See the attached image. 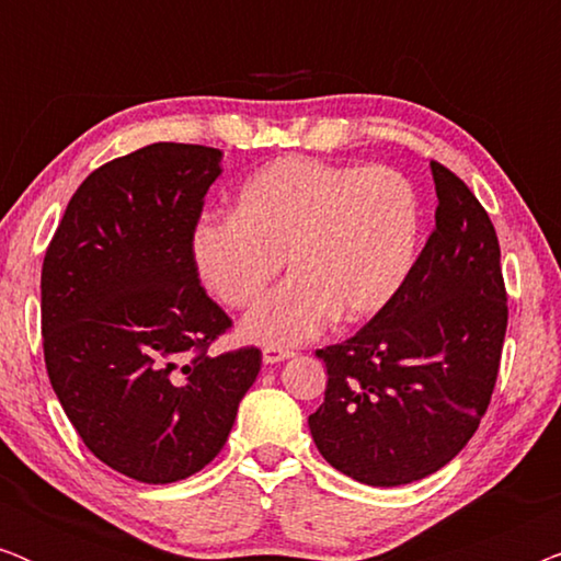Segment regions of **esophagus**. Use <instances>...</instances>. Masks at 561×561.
<instances>
[{
    "mask_svg": "<svg viewBox=\"0 0 561 561\" xmlns=\"http://www.w3.org/2000/svg\"><path fill=\"white\" fill-rule=\"evenodd\" d=\"M290 357H294V352L283 350V347H265V350H263V363H265V365L283 363V359H290Z\"/></svg>",
    "mask_w": 561,
    "mask_h": 561,
    "instance_id": "obj_1",
    "label": "esophagus"
}]
</instances>
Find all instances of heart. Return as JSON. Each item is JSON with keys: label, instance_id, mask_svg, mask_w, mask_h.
<instances>
[{"label": "heart", "instance_id": "obj_1", "mask_svg": "<svg viewBox=\"0 0 561 561\" xmlns=\"http://www.w3.org/2000/svg\"><path fill=\"white\" fill-rule=\"evenodd\" d=\"M416 234V191L393 168L286 156L242 183L234 214L198 219L188 252L229 309L255 304L286 257L294 278L250 311L242 334L288 347L334 317L363 321L386 309L411 271Z\"/></svg>", "mask_w": 561, "mask_h": 561}]
</instances>
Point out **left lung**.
Instances as JSON below:
<instances>
[{
    "mask_svg": "<svg viewBox=\"0 0 561 561\" xmlns=\"http://www.w3.org/2000/svg\"><path fill=\"white\" fill-rule=\"evenodd\" d=\"M436 227L403 286L355 336L317 350L324 403L309 416L334 470L409 485L455 459L485 416L508 327L501 244L462 179L432 160Z\"/></svg>",
    "mask_w": 561,
    "mask_h": 561,
    "instance_id": "1",
    "label": "left lung"
}]
</instances>
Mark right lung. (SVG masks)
Masks as SVG:
<instances>
[{"mask_svg":"<svg viewBox=\"0 0 561 561\" xmlns=\"http://www.w3.org/2000/svg\"><path fill=\"white\" fill-rule=\"evenodd\" d=\"M221 150L156 142L96 168L43 260L50 386L94 457L168 485L225 447L257 347L209 355L232 319L206 296L188 237Z\"/></svg>","mask_w":561,"mask_h":561,"instance_id":"add662e5","label":"right lung"}]
</instances>
